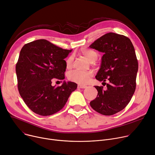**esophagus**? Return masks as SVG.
I'll return each mask as SVG.
<instances>
[{
    "instance_id": "1",
    "label": "esophagus",
    "mask_w": 155,
    "mask_h": 155,
    "mask_svg": "<svg viewBox=\"0 0 155 155\" xmlns=\"http://www.w3.org/2000/svg\"><path fill=\"white\" fill-rule=\"evenodd\" d=\"M87 86H84V85H81V84H78V88H81V89H84L86 88Z\"/></svg>"
}]
</instances>
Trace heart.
I'll return each instance as SVG.
<instances>
[{
	"instance_id": "1",
	"label": "heart",
	"mask_w": 155,
	"mask_h": 155,
	"mask_svg": "<svg viewBox=\"0 0 155 155\" xmlns=\"http://www.w3.org/2000/svg\"><path fill=\"white\" fill-rule=\"evenodd\" d=\"M80 53L84 56L91 62H94L98 58L97 53L92 49L83 48L80 50ZM65 63L66 68L68 69H70L72 66V63H73V57H72V56L68 57L66 59ZM92 76L93 73L91 71L81 72L74 71L68 74V79L71 82L82 85L87 83V82L92 78Z\"/></svg>"
}]
</instances>
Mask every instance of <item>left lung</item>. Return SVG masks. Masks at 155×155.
Listing matches in <instances>:
<instances>
[{"instance_id": "obj_1", "label": "left lung", "mask_w": 155, "mask_h": 155, "mask_svg": "<svg viewBox=\"0 0 155 155\" xmlns=\"http://www.w3.org/2000/svg\"><path fill=\"white\" fill-rule=\"evenodd\" d=\"M89 47L104 53L96 79L107 87L94 86L98 93L90 105L103 115H113L128 104L135 91L138 62L134 46L126 36L110 32Z\"/></svg>"}]
</instances>
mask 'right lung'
<instances>
[{
	"label": "right lung",
	"mask_w": 155,
	"mask_h": 155,
	"mask_svg": "<svg viewBox=\"0 0 155 155\" xmlns=\"http://www.w3.org/2000/svg\"><path fill=\"white\" fill-rule=\"evenodd\" d=\"M72 51L64 49L45 39L36 40L22 47L15 66L17 87L24 103L41 116H50L65 106L77 84L64 82L52 86L51 79L65 78L64 59Z\"/></svg>",
	"instance_id": "right-lung-1"
}]
</instances>
